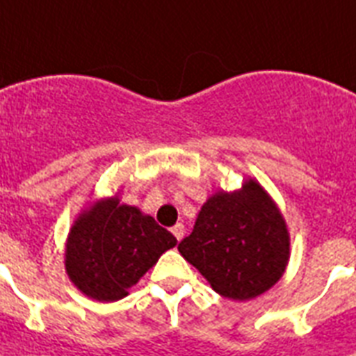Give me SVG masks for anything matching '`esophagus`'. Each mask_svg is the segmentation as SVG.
Returning a JSON list of instances; mask_svg holds the SVG:
<instances>
[{"mask_svg":"<svg viewBox=\"0 0 356 356\" xmlns=\"http://www.w3.org/2000/svg\"><path fill=\"white\" fill-rule=\"evenodd\" d=\"M171 233L175 234V238H176V240H178V242H180L181 238H184V233H185L184 225H181V224H176L175 227L171 229Z\"/></svg>","mask_w":356,"mask_h":356,"instance_id":"esophagus-1","label":"esophagus"}]
</instances>
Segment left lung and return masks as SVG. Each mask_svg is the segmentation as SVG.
Segmentation results:
<instances>
[{
    "instance_id": "1",
    "label": "left lung",
    "mask_w": 356,
    "mask_h": 356,
    "mask_svg": "<svg viewBox=\"0 0 356 356\" xmlns=\"http://www.w3.org/2000/svg\"><path fill=\"white\" fill-rule=\"evenodd\" d=\"M181 257L218 295L251 300L271 289L289 262V233L273 198L257 180L214 193L195 229L178 243Z\"/></svg>"
}]
</instances>
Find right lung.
<instances>
[{"label":"right lung","mask_w":356,"mask_h":356,"mask_svg":"<svg viewBox=\"0 0 356 356\" xmlns=\"http://www.w3.org/2000/svg\"><path fill=\"white\" fill-rule=\"evenodd\" d=\"M176 243L152 216L120 204L118 196L98 200L70 227L67 275L92 300L116 302Z\"/></svg>","instance_id":"add662e5"}]
</instances>
